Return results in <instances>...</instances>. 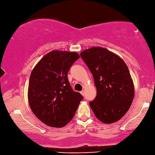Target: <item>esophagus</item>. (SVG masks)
Returning <instances> with one entry per match:
<instances>
[{
    "mask_svg": "<svg viewBox=\"0 0 155 155\" xmlns=\"http://www.w3.org/2000/svg\"><path fill=\"white\" fill-rule=\"evenodd\" d=\"M81 94L83 96H84V91L82 90L81 92Z\"/></svg>",
    "mask_w": 155,
    "mask_h": 155,
    "instance_id": "esophagus-1",
    "label": "esophagus"
}]
</instances>
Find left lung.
Listing matches in <instances>:
<instances>
[{
	"label": "left lung",
	"mask_w": 155,
	"mask_h": 155,
	"mask_svg": "<svg viewBox=\"0 0 155 155\" xmlns=\"http://www.w3.org/2000/svg\"><path fill=\"white\" fill-rule=\"evenodd\" d=\"M94 78L97 94L90 106L100 121L110 124L121 119L128 111L134 97V87L124 61L101 47L80 54Z\"/></svg>",
	"instance_id": "left-lung-1"
}]
</instances>
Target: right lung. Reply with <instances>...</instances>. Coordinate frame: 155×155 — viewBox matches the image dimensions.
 Returning <instances> with one entry per match:
<instances>
[{
	"label": "right lung",
	"instance_id": "add662e5",
	"mask_svg": "<svg viewBox=\"0 0 155 155\" xmlns=\"http://www.w3.org/2000/svg\"><path fill=\"white\" fill-rule=\"evenodd\" d=\"M80 58L76 51L53 50L48 52L31 71L28 98L34 115L43 124L62 127L74 116L83 96L73 91L68 72Z\"/></svg>",
	"mask_w": 155,
	"mask_h": 155
}]
</instances>
